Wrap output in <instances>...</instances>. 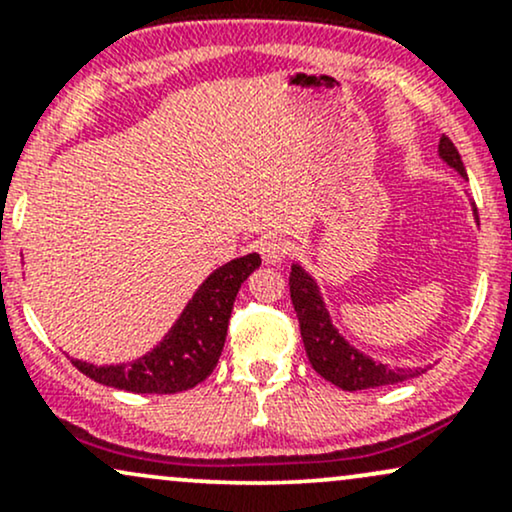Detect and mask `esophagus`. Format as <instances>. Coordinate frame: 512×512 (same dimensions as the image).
<instances>
[{"label": "esophagus", "mask_w": 512, "mask_h": 512, "mask_svg": "<svg viewBox=\"0 0 512 512\" xmlns=\"http://www.w3.org/2000/svg\"><path fill=\"white\" fill-rule=\"evenodd\" d=\"M260 255L267 264H279L284 257L291 255V243L284 238H262L260 240Z\"/></svg>", "instance_id": "1"}]
</instances>
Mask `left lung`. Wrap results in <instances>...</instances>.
Instances as JSON below:
<instances>
[{"label": "left lung", "mask_w": 512, "mask_h": 512, "mask_svg": "<svg viewBox=\"0 0 512 512\" xmlns=\"http://www.w3.org/2000/svg\"><path fill=\"white\" fill-rule=\"evenodd\" d=\"M438 151L440 156H443V161H448V166L455 168L462 178H467V170H464L460 151L455 149V144H452L445 134L440 137ZM474 214H477V207H474ZM289 286L293 310H296L298 322H301V337L310 366H313L315 373H320L322 378L330 380L332 385L342 387V390L356 392L370 390V387L397 385L426 373V368L404 370L390 368L385 366V363H375L373 358L363 356L361 351L354 349V346L346 344L332 327L330 315H327L325 303H322L315 281L310 279L298 264L291 267Z\"/></svg>", "instance_id": "1"}]
</instances>
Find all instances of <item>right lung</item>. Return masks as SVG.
<instances>
[{
	"instance_id": "obj_1",
	"label": "right lung",
	"mask_w": 512,
	"mask_h": 512,
	"mask_svg": "<svg viewBox=\"0 0 512 512\" xmlns=\"http://www.w3.org/2000/svg\"><path fill=\"white\" fill-rule=\"evenodd\" d=\"M260 262V255L252 252L216 269L187 303L168 337L139 361L103 368L81 361L72 363L96 383L137 395H175L192 390L204 383L219 363L233 301L240 284L260 267Z\"/></svg>"
}]
</instances>
